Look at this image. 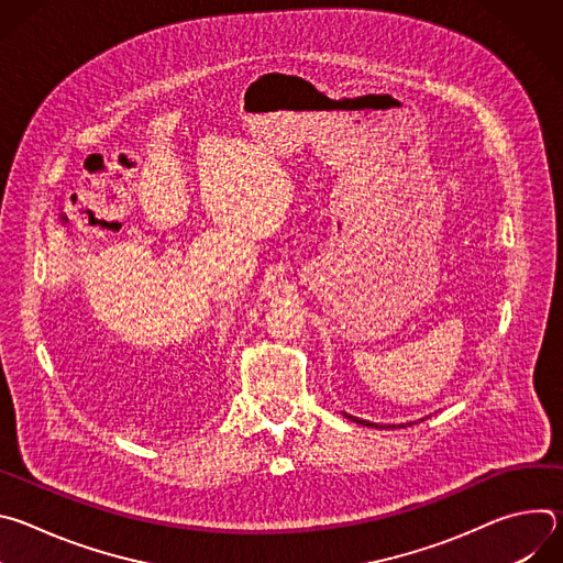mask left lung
Listing matches in <instances>:
<instances>
[{
  "mask_svg": "<svg viewBox=\"0 0 563 563\" xmlns=\"http://www.w3.org/2000/svg\"><path fill=\"white\" fill-rule=\"evenodd\" d=\"M343 417H347L350 421H354V423H358V426H365V428H378V430H383V428H389V426H378V423H372V421H363V419H358V417H352V415H345L343 412ZM417 423V421H415ZM408 426H412V423H408ZM394 428V426H391ZM400 428H406L404 423H400Z\"/></svg>",
  "mask_w": 563,
  "mask_h": 563,
  "instance_id": "1",
  "label": "left lung"
}]
</instances>
